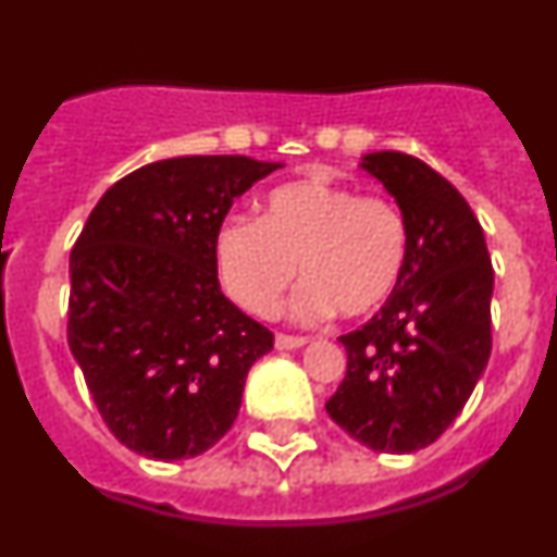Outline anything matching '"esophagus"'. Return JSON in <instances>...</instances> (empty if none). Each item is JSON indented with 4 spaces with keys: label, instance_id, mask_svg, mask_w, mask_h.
I'll return each mask as SVG.
<instances>
[{
    "label": "esophagus",
    "instance_id": "obj_1",
    "mask_svg": "<svg viewBox=\"0 0 557 557\" xmlns=\"http://www.w3.org/2000/svg\"><path fill=\"white\" fill-rule=\"evenodd\" d=\"M302 344H308V338H302V335H286V333L276 335L278 349H297V346H302Z\"/></svg>",
    "mask_w": 557,
    "mask_h": 557
}]
</instances>
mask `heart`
I'll return each instance as SVG.
<instances>
[{
    "label": "heart",
    "mask_w": 557,
    "mask_h": 557,
    "mask_svg": "<svg viewBox=\"0 0 557 557\" xmlns=\"http://www.w3.org/2000/svg\"><path fill=\"white\" fill-rule=\"evenodd\" d=\"M409 260L404 211L382 195H360L330 178L276 186L260 219L230 216L213 238L224 289L257 317H273L295 271L306 284L295 313L306 322L338 308L366 317L395 292Z\"/></svg>",
    "instance_id": "obj_1"
}]
</instances>
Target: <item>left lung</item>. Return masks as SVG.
<instances>
[{"instance_id":"1","label":"left lung","mask_w":557,"mask_h":557,"mask_svg":"<svg viewBox=\"0 0 557 557\" xmlns=\"http://www.w3.org/2000/svg\"><path fill=\"white\" fill-rule=\"evenodd\" d=\"M409 224V260L389 300L341 335L346 376L330 420L376 453H417L463 411L490 360L493 262L458 189L400 151L362 157Z\"/></svg>"}]
</instances>
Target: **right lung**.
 Here are the masks:
<instances>
[{"label":"right lung","instance_id":"right-lung-1","mask_svg":"<svg viewBox=\"0 0 557 557\" xmlns=\"http://www.w3.org/2000/svg\"><path fill=\"white\" fill-rule=\"evenodd\" d=\"M281 168L175 157L115 181L70 255L67 344L132 453L184 460L233 428L273 333L222 295L213 238L235 197Z\"/></svg>","mask_w":557,"mask_h":557}]
</instances>
